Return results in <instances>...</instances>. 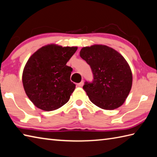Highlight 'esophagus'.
<instances>
[{"mask_svg": "<svg viewBox=\"0 0 157 157\" xmlns=\"http://www.w3.org/2000/svg\"><path fill=\"white\" fill-rule=\"evenodd\" d=\"M83 85H84V81H82L81 82H79V84H78V86L79 87H82Z\"/></svg>", "mask_w": 157, "mask_h": 157, "instance_id": "esophagus-1", "label": "esophagus"}]
</instances>
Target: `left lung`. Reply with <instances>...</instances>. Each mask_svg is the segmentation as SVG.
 Segmentation results:
<instances>
[{
  "label": "left lung",
  "mask_w": 157,
  "mask_h": 157,
  "mask_svg": "<svg viewBox=\"0 0 157 157\" xmlns=\"http://www.w3.org/2000/svg\"><path fill=\"white\" fill-rule=\"evenodd\" d=\"M80 57L90 65L92 82L83 86L90 101L101 109L112 110L124 103L132 86V73L124 58L107 45L84 47Z\"/></svg>",
  "instance_id": "8db88e82"
}]
</instances>
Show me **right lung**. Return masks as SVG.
I'll return each instance as SVG.
<instances>
[{"label":"right lung","instance_id":"add662e5","mask_svg":"<svg viewBox=\"0 0 157 157\" xmlns=\"http://www.w3.org/2000/svg\"><path fill=\"white\" fill-rule=\"evenodd\" d=\"M77 47L44 46L27 61L22 73L26 94L36 107L53 111L68 102L75 84L70 80L73 69L66 65Z\"/></svg>","mask_w":157,"mask_h":157}]
</instances>
